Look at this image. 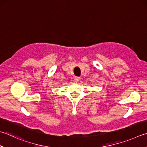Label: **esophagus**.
<instances>
[{
	"label": "esophagus",
	"instance_id": "1",
	"mask_svg": "<svg viewBox=\"0 0 147 147\" xmlns=\"http://www.w3.org/2000/svg\"><path fill=\"white\" fill-rule=\"evenodd\" d=\"M74 82H75L76 83L80 81V78H79V77H78V76H76V77H74Z\"/></svg>",
	"mask_w": 147,
	"mask_h": 147
}]
</instances>
